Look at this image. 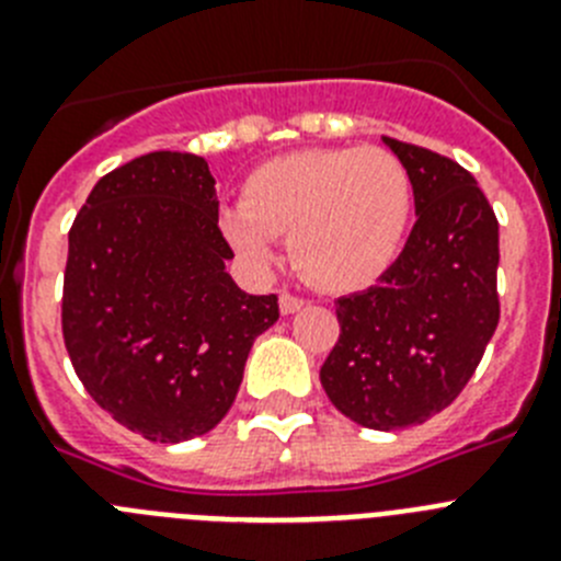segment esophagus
<instances>
[{"label":"esophagus","instance_id":"obj_1","mask_svg":"<svg viewBox=\"0 0 561 561\" xmlns=\"http://www.w3.org/2000/svg\"><path fill=\"white\" fill-rule=\"evenodd\" d=\"M306 306L304 297L291 295V291H280V311L284 314H295V311H300Z\"/></svg>","mask_w":561,"mask_h":561}]
</instances>
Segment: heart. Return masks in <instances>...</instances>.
Returning a JSON list of instances; mask_svg holds the SVG:
<instances>
[{"label":"heart","mask_w":561,"mask_h":561,"mask_svg":"<svg viewBox=\"0 0 561 561\" xmlns=\"http://www.w3.org/2000/svg\"><path fill=\"white\" fill-rule=\"evenodd\" d=\"M413 213L408 168L385 148H306L247 176L241 205L221 213L227 241L255 266L289 236L297 272L320 289L374 284L401 252Z\"/></svg>","instance_id":"1"}]
</instances>
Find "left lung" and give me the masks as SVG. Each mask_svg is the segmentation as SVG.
Returning <instances> with one entry per match:
<instances>
[{
  "label": "left lung",
  "mask_w": 561,
  "mask_h": 561,
  "mask_svg": "<svg viewBox=\"0 0 561 561\" xmlns=\"http://www.w3.org/2000/svg\"><path fill=\"white\" fill-rule=\"evenodd\" d=\"M381 140L408 168L415 225L379 284L336 300L320 381L342 415L390 433L449 408L483 359L500 320V227L466 168Z\"/></svg>",
  "instance_id": "8db88e82"
}]
</instances>
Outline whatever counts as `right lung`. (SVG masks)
I'll return each mask as SVG.
<instances>
[{"label": "right lung", "mask_w": 561, "mask_h": 561, "mask_svg": "<svg viewBox=\"0 0 561 561\" xmlns=\"http://www.w3.org/2000/svg\"><path fill=\"white\" fill-rule=\"evenodd\" d=\"M205 157L142 153L101 176L69 230L61 329L78 379L131 433L180 444L236 401L252 342L280 317L225 270Z\"/></svg>", "instance_id": "right-lung-1"}]
</instances>
